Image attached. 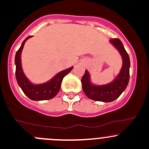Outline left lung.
<instances>
[{
  "label": "left lung",
  "instance_id": "left-lung-1",
  "mask_svg": "<svg viewBox=\"0 0 149 149\" xmlns=\"http://www.w3.org/2000/svg\"><path fill=\"white\" fill-rule=\"evenodd\" d=\"M110 42L117 49L123 60L122 68L117 77L111 83L97 86L91 83L89 73L86 70L81 79L83 91L89 99L95 101L108 102L115 100L125 90L129 82L130 67L129 55L119 38H112L110 40Z\"/></svg>",
  "mask_w": 149,
  "mask_h": 149
}]
</instances>
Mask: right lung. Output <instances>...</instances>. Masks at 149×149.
Returning <instances> with one entry per match:
<instances>
[{
    "mask_svg": "<svg viewBox=\"0 0 149 149\" xmlns=\"http://www.w3.org/2000/svg\"><path fill=\"white\" fill-rule=\"evenodd\" d=\"M32 36H28L24 40L21 47L17 52L15 55L16 79L19 86L22 90L30 99L33 100H47L55 97L60 91L62 81L63 78L71 71L73 67H70L66 70L57 73L54 78L48 82L41 84H33L27 79L22 71L21 65V53L24 47L25 41Z\"/></svg>",
    "mask_w": 149,
    "mask_h": 149,
    "instance_id": "1",
    "label": "right lung"
}]
</instances>
